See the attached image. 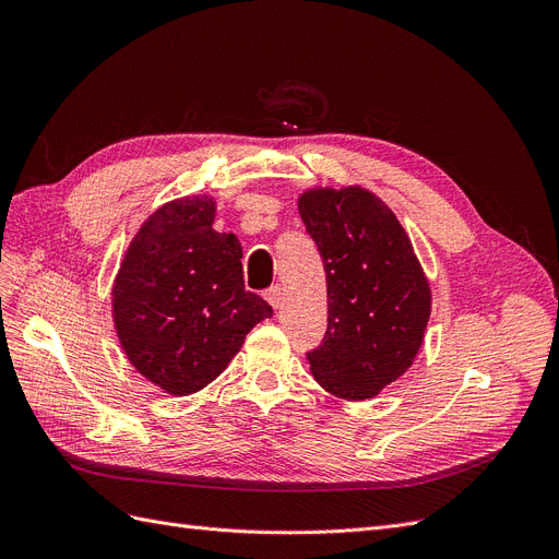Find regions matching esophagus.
I'll return each instance as SVG.
<instances>
[{
	"mask_svg": "<svg viewBox=\"0 0 559 559\" xmlns=\"http://www.w3.org/2000/svg\"><path fill=\"white\" fill-rule=\"evenodd\" d=\"M264 299L272 304V308H278L283 304V287L281 285H272L267 292H264Z\"/></svg>",
	"mask_w": 559,
	"mask_h": 559,
	"instance_id": "obj_1",
	"label": "esophagus"
}]
</instances>
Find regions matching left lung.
Masks as SVG:
<instances>
[{
  "label": "left lung",
  "mask_w": 559,
  "mask_h": 559,
  "mask_svg": "<svg viewBox=\"0 0 559 559\" xmlns=\"http://www.w3.org/2000/svg\"><path fill=\"white\" fill-rule=\"evenodd\" d=\"M299 213L324 260L329 292V329L306 354L310 371L340 399H371L419 354L428 281L396 215L369 190H308Z\"/></svg>",
  "instance_id": "left-lung-1"
}]
</instances>
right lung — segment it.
I'll use <instances>...</instances> for the list:
<instances>
[{"label":"right lung","mask_w":559,"mask_h":559,"mask_svg":"<svg viewBox=\"0 0 559 559\" xmlns=\"http://www.w3.org/2000/svg\"><path fill=\"white\" fill-rule=\"evenodd\" d=\"M215 201L165 203L135 233L112 287V319L131 365L174 396L226 369L272 306L245 289L242 247L217 233Z\"/></svg>","instance_id":"right-lung-1"}]
</instances>
